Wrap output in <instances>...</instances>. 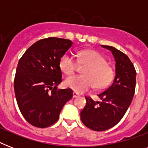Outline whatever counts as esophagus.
Here are the masks:
<instances>
[{"label":"esophagus","instance_id":"esophagus-1","mask_svg":"<svg viewBox=\"0 0 148 148\" xmlns=\"http://www.w3.org/2000/svg\"><path fill=\"white\" fill-rule=\"evenodd\" d=\"M79 96H80V95H79L77 92H75V91H74V92H73V97H74V98L79 97Z\"/></svg>","mask_w":148,"mask_h":148}]
</instances>
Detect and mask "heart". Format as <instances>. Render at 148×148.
<instances>
[{
	"mask_svg": "<svg viewBox=\"0 0 148 148\" xmlns=\"http://www.w3.org/2000/svg\"><path fill=\"white\" fill-rule=\"evenodd\" d=\"M77 61L84 65H88L83 71V75H72L66 78L64 83L67 88L75 92L83 93L92 88H104L111 81L114 71L108 64L107 60L97 51L87 50L80 52ZM59 67L64 74L69 75L77 70V64L71 54L64 53L60 58Z\"/></svg>",
	"mask_w": 148,
	"mask_h": 148,
	"instance_id": "obj_1",
	"label": "heart"
}]
</instances>
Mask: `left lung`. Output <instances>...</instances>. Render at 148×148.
Returning a JSON list of instances; mask_svg holds the SVG:
<instances>
[{"label": "left lung", "mask_w": 148, "mask_h": 148, "mask_svg": "<svg viewBox=\"0 0 148 148\" xmlns=\"http://www.w3.org/2000/svg\"><path fill=\"white\" fill-rule=\"evenodd\" d=\"M101 47L111 51L114 58V79L110 87L98 95L101 101L85 97L86 106L81 112L83 124L96 131L111 128L122 119L132 101L136 86L135 68L128 57L111 46Z\"/></svg>", "instance_id": "obj_1"}]
</instances>
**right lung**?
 Here are the masks:
<instances>
[{
  "label": "right lung",
  "instance_id": "add662e5",
  "mask_svg": "<svg viewBox=\"0 0 148 148\" xmlns=\"http://www.w3.org/2000/svg\"><path fill=\"white\" fill-rule=\"evenodd\" d=\"M72 45L67 39L45 38L31 45L19 60L15 96L22 115L33 126L44 128L54 124L73 97L71 89L57 88L62 81L59 61Z\"/></svg>",
  "mask_w": 148,
  "mask_h": 148
}]
</instances>
